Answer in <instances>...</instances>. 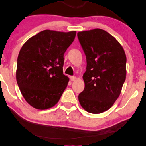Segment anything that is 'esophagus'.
Listing matches in <instances>:
<instances>
[{"label":"esophagus","mask_w":146,"mask_h":146,"mask_svg":"<svg viewBox=\"0 0 146 146\" xmlns=\"http://www.w3.org/2000/svg\"><path fill=\"white\" fill-rule=\"evenodd\" d=\"M75 79H76V77H75V76H71V77H70V80H71V82H73V81H75Z\"/></svg>","instance_id":"obj_1"}]
</instances>
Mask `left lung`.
<instances>
[{
	"mask_svg": "<svg viewBox=\"0 0 146 146\" xmlns=\"http://www.w3.org/2000/svg\"><path fill=\"white\" fill-rule=\"evenodd\" d=\"M77 37L87 61L79 103L90 113H102L121 94L126 79V55L119 42L103 29L78 32Z\"/></svg>",
	"mask_w": 146,
	"mask_h": 146,
	"instance_id": "1",
	"label": "left lung"
}]
</instances>
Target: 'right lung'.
<instances>
[{
	"label": "right lung",
	"mask_w": 146,
	"mask_h": 146,
	"mask_svg": "<svg viewBox=\"0 0 146 146\" xmlns=\"http://www.w3.org/2000/svg\"><path fill=\"white\" fill-rule=\"evenodd\" d=\"M76 32L42 31L23 44L17 58L16 79L27 102L39 110L54 106L67 88L64 54Z\"/></svg>",
	"instance_id": "obj_1"
}]
</instances>
